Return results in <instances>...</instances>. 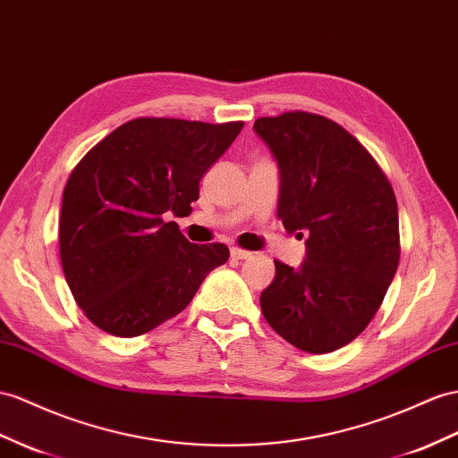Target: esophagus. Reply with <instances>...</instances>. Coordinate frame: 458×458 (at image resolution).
Returning <instances> with one entry per match:
<instances>
[{
  "mask_svg": "<svg viewBox=\"0 0 458 458\" xmlns=\"http://www.w3.org/2000/svg\"><path fill=\"white\" fill-rule=\"evenodd\" d=\"M230 255H232V259H250V257H251L250 251L240 250V248H232Z\"/></svg>",
  "mask_w": 458,
  "mask_h": 458,
  "instance_id": "1",
  "label": "esophagus"
}]
</instances>
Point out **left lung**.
<instances>
[{
	"label": "left lung",
	"instance_id": "obj_1",
	"mask_svg": "<svg viewBox=\"0 0 458 458\" xmlns=\"http://www.w3.org/2000/svg\"><path fill=\"white\" fill-rule=\"evenodd\" d=\"M253 129L278 164L276 215L308 248L300 268L275 261L261 311L290 344L327 354L366 329L393 283L401 259L393 187L360 140L323 115L286 112Z\"/></svg>",
	"mask_w": 458,
	"mask_h": 458
}]
</instances>
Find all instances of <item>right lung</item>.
Segmentation results:
<instances>
[{
  "mask_svg": "<svg viewBox=\"0 0 458 458\" xmlns=\"http://www.w3.org/2000/svg\"><path fill=\"white\" fill-rule=\"evenodd\" d=\"M243 122L137 117L92 147L65 183L60 257L87 318L114 336L145 335L187 308L228 261L225 243L197 245L168 215L185 216L203 174Z\"/></svg>",
  "mask_w": 458,
  "mask_h": 458,
  "instance_id": "obj_1",
  "label": "right lung"
}]
</instances>
